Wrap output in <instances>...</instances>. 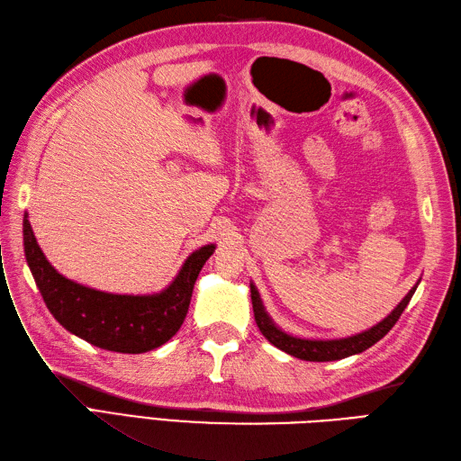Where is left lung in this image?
Here are the masks:
<instances>
[{
	"instance_id": "8db88e82",
	"label": "left lung",
	"mask_w": 461,
	"mask_h": 461,
	"mask_svg": "<svg viewBox=\"0 0 461 461\" xmlns=\"http://www.w3.org/2000/svg\"><path fill=\"white\" fill-rule=\"evenodd\" d=\"M420 281L421 279H418V284L408 291V294L396 304V308L387 318H383L379 323L374 325V328L350 337H343V339H303V337L289 335L284 330H279L274 323V320L270 318L268 312H266L260 299V293L255 287V284H250V299H252V310H255V320H257L258 330L274 347L294 356V358H301L306 362H333V360L348 358L352 354H360L369 347H374L377 340H381L384 335H387L393 330V325L398 321V318L402 316V312L408 306L415 289H418Z\"/></svg>"
}]
</instances>
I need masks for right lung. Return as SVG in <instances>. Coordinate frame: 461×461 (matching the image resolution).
<instances>
[{
  "instance_id": "add662e5",
  "label": "right lung",
  "mask_w": 461,
  "mask_h": 461,
  "mask_svg": "<svg viewBox=\"0 0 461 461\" xmlns=\"http://www.w3.org/2000/svg\"><path fill=\"white\" fill-rule=\"evenodd\" d=\"M24 257L53 318L87 343L122 354L158 348L182 328L193 285L216 245H204L185 258L172 284L153 294H114L77 284L59 274L43 255L28 214L23 220Z\"/></svg>"
}]
</instances>
